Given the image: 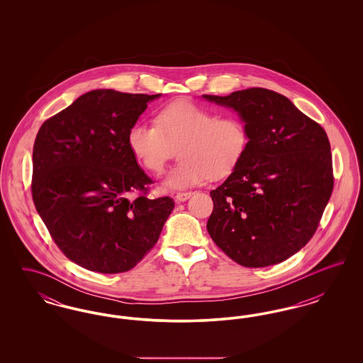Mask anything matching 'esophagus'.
<instances>
[{"mask_svg":"<svg viewBox=\"0 0 363 363\" xmlns=\"http://www.w3.org/2000/svg\"><path fill=\"white\" fill-rule=\"evenodd\" d=\"M193 193L191 191H185V193H177L175 194V201L177 203H184V201H186L188 199H190V196H191Z\"/></svg>","mask_w":363,"mask_h":363,"instance_id":"34e87169","label":"esophagus"}]
</instances>
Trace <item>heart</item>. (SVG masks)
Segmentation results:
<instances>
[{
  "mask_svg": "<svg viewBox=\"0 0 363 363\" xmlns=\"http://www.w3.org/2000/svg\"><path fill=\"white\" fill-rule=\"evenodd\" d=\"M249 135L235 117H220L188 99L159 110L156 122L138 121L128 132V147L150 173H163L179 147L181 162L163 181L164 189L201 185L208 178H223L241 162Z\"/></svg>",
  "mask_w": 363,
  "mask_h": 363,
  "instance_id": "1",
  "label": "heart"
}]
</instances>
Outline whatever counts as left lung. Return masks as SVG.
Masks as SVG:
<instances>
[{"label": "left lung", "instance_id": "1", "mask_svg": "<svg viewBox=\"0 0 363 363\" xmlns=\"http://www.w3.org/2000/svg\"><path fill=\"white\" fill-rule=\"evenodd\" d=\"M203 98L234 110L249 135L241 162L211 190V238L249 268L291 257L311 241L333 189L325 130L271 89Z\"/></svg>", "mask_w": 363, "mask_h": 363}]
</instances>
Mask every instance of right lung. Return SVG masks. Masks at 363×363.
<instances>
[{
	"mask_svg": "<svg viewBox=\"0 0 363 363\" xmlns=\"http://www.w3.org/2000/svg\"><path fill=\"white\" fill-rule=\"evenodd\" d=\"M162 94L89 91L43 122L33 151V200L61 252L99 274L132 269L152 249L174 200L145 194L151 178L128 132Z\"/></svg>",
	"mask_w": 363,
	"mask_h": 363,
	"instance_id": "right-lung-1",
	"label": "right lung"
}]
</instances>
